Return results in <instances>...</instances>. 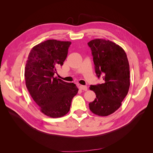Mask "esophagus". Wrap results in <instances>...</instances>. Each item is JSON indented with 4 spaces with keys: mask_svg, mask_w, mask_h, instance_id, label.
Returning a JSON list of instances; mask_svg holds the SVG:
<instances>
[{
    "mask_svg": "<svg viewBox=\"0 0 153 153\" xmlns=\"http://www.w3.org/2000/svg\"><path fill=\"white\" fill-rule=\"evenodd\" d=\"M79 88L80 89H81V90H83V91H87V86H85V85H80L79 86Z\"/></svg>",
    "mask_w": 153,
    "mask_h": 153,
    "instance_id": "esophagus-1",
    "label": "esophagus"
}]
</instances>
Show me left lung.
<instances>
[{
  "instance_id": "left-lung-1",
  "label": "left lung",
  "mask_w": 153,
  "mask_h": 153,
  "mask_svg": "<svg viewBox=\"0 0 153 153\" xmlns=\"http://www.w3.org/2000/svg\"><path fill=\"white\" fill-rule=\"evenodd\" d=\"M87 44L92 51L95 73L104 80V83L89 87L96 95L89 108L95 115L106 117L120 107L129 91V62L123 48L109 40L95 39Z\"/></svg>"
}]
</instances>
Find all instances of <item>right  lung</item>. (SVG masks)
<instances>
[{"instance_id":"right-lung-1","label":"right lung","mask_w":153,"mask_h":153,"mask_svg":"<svg viewBox=\"0 0 153 153\" xmlns=\"http://www.w3.org/2000/svg\"><path fill=\"white\" fill-rule=\"evenodd\" d=\"M70 42L48 39L32 48L25 69L27 89L40 111L51 118L66 115L78 92L74 83L54 77L56 68L63 65Z\"/></svg>"}]
</instances>
